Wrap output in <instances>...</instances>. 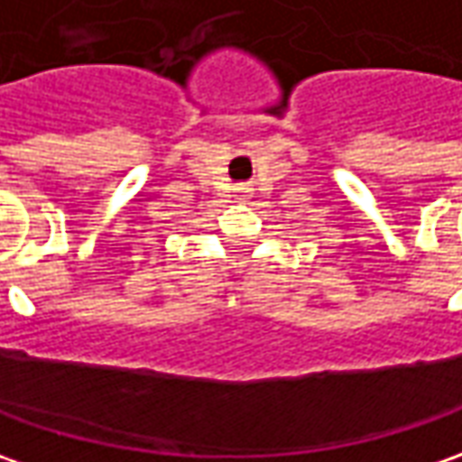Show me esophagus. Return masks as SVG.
<instances>
[{"mask_svg": "<svg viewBox=\"0 0 462 462\" xmlns=\"http://www.w3.org/2000/svg\"><path fill=\"white\" fill-rule=\"evenodd\" d=\"M240 191H243V189H240Z\"/></svg>", "mask_w": 462, "mask_h": 462, "instance_id": "obj_1", "label": "esophagus"}]
</instances>
